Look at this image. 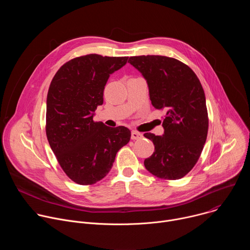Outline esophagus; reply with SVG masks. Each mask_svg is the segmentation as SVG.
<instances>
[{
	"label": "esophagus",
	"mask_w": 250,
	"mask_h": 250,
	"mask_svg": "<svg viewBox=\"0 0 250 250\" xmlns=\"http://www.w3.org/2000/svg\"><path fill=\"white\" fill-rule=\"evenodd\" d=\"M141 137V133L136 131V130H132L131 131V139H138Z\"/></svg>",
	"instance_id": "obj_1"
}]
</instances>
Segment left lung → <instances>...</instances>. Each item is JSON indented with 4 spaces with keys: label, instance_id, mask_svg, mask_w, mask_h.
<instances>
[{
    "label": "left lung",
    "instance_id": "8db88e82",
    "mask_svg": "<svg viewBox=\"0 0 250 250\" xmlns=\"http://www.w3.org/2000/svg\"><path fill=\"white\" fill-rule=\"evenodd\" d=\"M146 80L155 109L166 112L163 135L145 133L154 145L146 168L161 179L177 180L197 163L207 139L208 120L203 87L194 71L175 58L161 55L128 59Z\"/></svg>",
    "mask_w": 250,
    "mask_h": 250
}]
</instances>
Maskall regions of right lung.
<instances>
[{
    "label": "right lung",
    "instance_id": "obj_1",
    "mask_svg": "<svg viewBox=\"0 0 250 250\" xmlns=\"http://www.w3.org/2000/svg\"><path fill=\"white\" fill-rule=\"evenodd\" d=\"M127 59L99 54L77 57L62 65L50 83L46 136L61 168L77 184L102 180L130 139L127 127H110L93 120L110 75Z\"/></svg>",
    "mask_w": 250,
    "mask_h": 250
}]
</instances>
